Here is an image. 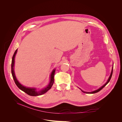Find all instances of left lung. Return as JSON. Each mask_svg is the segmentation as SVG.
Masks as SVG:
<instances>
[{
  "mask_svg": "<svg viewBox=\"0 0 122 122\" xmlns=\"http://www.w3.org/2000/svg\"><path fill=\"white\" fill-rule=\"evenodd\" d=\"M112 72H113V68H112V72H111V74H110V76H109V78H108V80H107V81L106 82V83L104 84V85H103V86H102V87H101L100 88H99L98 90H96V91H93V92H84V91H82L83 93H90V94H94V93H97V92H99L100 91H101L102 88H103V87H104L106 86V84H107L109 82V81L110 80V79H111V78H112Z\"/></svg>",
  "mask_w": 122,
  "mask_h": 122,
  "instance_id": "left-lung-1",
  "label": "left lung"
}]
</instances>
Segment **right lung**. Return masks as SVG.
<instances>
[{
  "label": "right lung",
  "instance_id": "obj_1",
  "mask_svg": "<svg viewBox=\"0 0 122 122\" xmlns=\"http://www.w3.org/2000/svg\"><path fill=\"white\" fill-rule=\"evenodd\" d=\"M17 49L15 51V52L13 57H12V64H11V71H12V74L13 77V79L14 80V81L15 82L17 86L19 87V88L21 90L25 92V93H26L29 96H40L46 93V92L49 90L51 87H52V85L54 82V74L55 70H53V71L51 73V76H50V81L49 82V84L45 88H44V89L41 90L40 91H37L35 88H29L27 87H25L23 86L22 85H21L18 81L17 80L16 77L15 75V72L14 70V61H15V57L16 54L17 53Z\"/></svg>",
  "mask_w": 122,
  "mask_h": 122
}]
</instances>
